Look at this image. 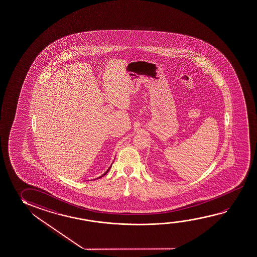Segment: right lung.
Returning <instances> with one entry per match:
<instances>
[{"mask_svg":"<svg viewBox=\"0 0 257 257\" xmlns=\"http://www.w3.org/2000/svg\"><path fill=\"white\" fill-rule=\"evenodd\" d=\"M112 163H111V165H112ZM111 165H110V167H109V169H108V170H107V171H106L105 172H104V173H103V174H102V175L100 176V177H98V178H96V179H100V178H102V176L106 175V174H107V172H108V171H110V168H111Z\"/></svg>","mask_w":257,"mask_h":257,"instance_id":"right-lung-1","label":"right lung"}]
</instances>
